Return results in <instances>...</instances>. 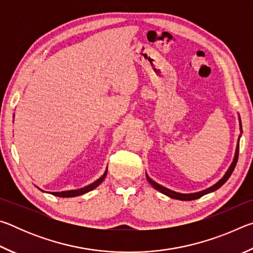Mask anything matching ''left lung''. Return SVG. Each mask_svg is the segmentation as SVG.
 Listing matches in <instances>:
<instances>
[{"instance_id":"obj_1","label":"left lung","mask_w":253,"mask_h":253,"mask_svg":"<svg viewBox=\"0 0 253 253\" xmlns=\"http://www.w3.org/2000/svg\"><path fill=\"white\" fill-rule=\"evenodd\" d=\"M239 122H240V130L242 131V125H241V119H240L239 117ZM238 157H239V140H238V145H237V149H235V154H234V158H233V162L232 164L230 165L229 169L226 170V173L224 174V176L222 177L219 182L214 184L213 186L207 188V190L204 191H201V192H198V193H190V194H183V193H177V192H174L172 190H169V188H166L164 186L160 185V184H157L156 182H154L153 179L148 176V175L146 174V178L147 181L149 182V184L155 188V190H157L158 192H161V193L168 195L169 198H172V199H176V200H181V201H192V200H196V199H200L201 196H203L205 194L208 193H211V192H214L216 191L217 188L221 187L223 184L228 181L229 177L231 176V174H232V172L234 170V168L235 165H237V162H238Z\"/></svg>"}]
</instances>
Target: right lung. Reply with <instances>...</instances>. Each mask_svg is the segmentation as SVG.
Here are the masks:
<instances>
[{"label":"right lung","instance_id":"right-lung-1","mask_svg":"<svg viewBox=\"0 0 253 253\" xmlns=\"http://www.w3.org/2000/svg\"><path fill=\"white\" fill-rule=\"evenodd\" d=\"M106 175H107V169L105 170L104 175H102L101 177L98 178L97 181H95L92 184H89V185L84 186L83 188H79V190H71V191L52 192V193H51V194H53L55 196H59V198H74V196H78V195H81V194H84V193H87V192H89V191H92L93 188H96L98 185H99V184L105 179Z\"/></svg>","mask_w":253,"mask_h":253}]
</instances>
